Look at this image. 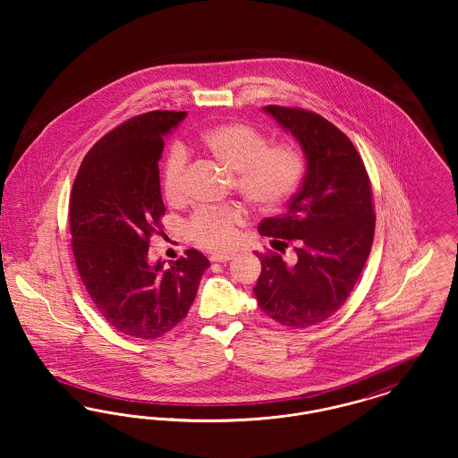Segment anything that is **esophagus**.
<instances>
[{"label":"esophagus","mask_w":458,"mask_h":458,"mask_svg":"<svg viewBox=\"0 0 458 458\" xmlns=\"http://www.w3.org/2000/svg\"><path fill=\"white\" fill-rule=\"evenodd\" d=\"M233 259V254H213L211 261L213 262H228Z\"/></svg>","instance_id":"34e87169"}]
</instances>
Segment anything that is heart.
Masks as SVG:
<instances>
[{"label":"heart","instance_id":"1","mask_svg":"<svg viewBox=\"0 0 458 458\" xmlns=\"http://www.w3.org/2000/svg\"><path fill=\"white\" fill-rule=\"evenodd\" d=\"M199 146L219 165L232 170L233 189L252 208L271 211L299 187L304 157L286 144L267 146L261 131L247 123H223L199 133ZM187 154L174 146L163 166V192L170 202L182 197ZM245 213L237 206L202 208L189 221L191 237L211 250H228L239 239Z\"/></svg>","mask_w":458,"mask_h":458}]
</instances>
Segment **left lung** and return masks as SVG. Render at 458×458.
I'll use <instances>...</instances> for the list:
<instances>
[{
	"instance_id": "left-lung-1",
	"label": "left lung",
	"mask_w": 458,
	"mask_h": 458,
	"mask_svg": "<svg viewBox=\"0 0 458 458\" xmlns=\"http://www.w3.org/2000/svg\"><path fill=\"white\" fill-rule=\"evenodd\" d=\"M262 111L301 144L305 176L284 215L258 226L284 252L293 242L295 261L258 254L262 271L254 295L284 327H314L349 299L369 258L376 225L369 176L349 137L323 116L275 105Z\"/></svg>"
}]
</instances>
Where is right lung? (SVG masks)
I'll return each instance as SVG.
<instances>
[{
    "instance_id": "1",
    "label": "right lung",
    "mask_w": 458,
    "mask_h": 458,
    "mask_svg": "<svg viewBox=\"0 0 458 458\" xmlns=\"http://www.w3.org/2000/svg\"><path fill=\"white\" fill-rule=\"evenodd\" d=\"M185 116L151 111L127 120L92 146L72 187L68 216L81 280L109 325L133 338L153 340L176 327L209 267L196 249L170 267L148 258L165 215L163 139Z\"/></svg>"
}]
</instances>
